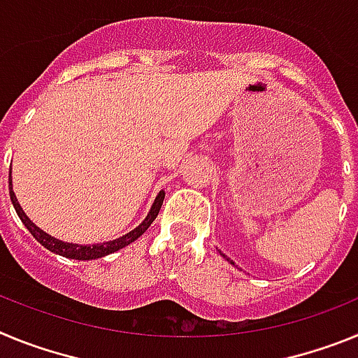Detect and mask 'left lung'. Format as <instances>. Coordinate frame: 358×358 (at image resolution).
<instances>
[{"mask_svg":"<svg viewBox=\"0 0 358 358\" xmlns=\"http://www.w3.org/2000/svg\"><path fill=\"white\" fill-rule=\"evenodd\" d=\"M220 255H222V258H226V260H227V262H229V264H231V265H235V262L231 260V258H227V256H226V255H224V252H220Z\"/></svg>","mask_w":358,"mask_h":358,"instance_id":"8db88e82","label":"left lung"}]
</instances>
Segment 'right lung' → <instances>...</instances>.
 I'll use <instances>...</instances> for the list:
<instances>
[{
    "mask_svg": "<svg viewBox=\"0 0 358 358\" xmlns=\"http://www.w3.org/2000/svg\"><path fill=\"white\" fill-rule=\"evenodd\" d=\"M8 192H10V201L12 204H14L15 213H17V217L21 218V222L24 224V227L30 231L31 236H34V238H36L43 248L48 249V251L64 256V258H71V260H96V258H102V256H107L110 255V252H116L120 251V249L127 248L129 243H132L134 240L140 238L145 231L150 227V224L154 222V218L157 217L161 206H163V199H164V189H161L159 194H157V197L154 199V204H152L150 211L147 213L143 222H141L138 227H134L132 231H129L127 235H123L115 240H109V242H103V243H93V245H87V243H85V245H78V243H69V242H64V240H59L55 238V236L48 235L46 231L41 229L39 226H36V224L31 222L30 218L27 217V213H24L21 204H19L17 197H15L14 189H12V169H10V173H8Z\"/></svg>",
    "mask_w": 358,
    "mask_h": 358,
    "instance_id": "1",
    "label": "right lung"
}]
</instances>
